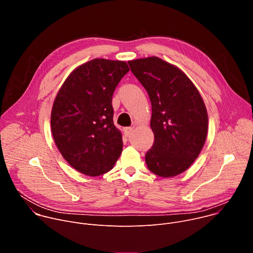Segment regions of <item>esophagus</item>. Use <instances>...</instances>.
Wrapping results in <instances>:
<instances>
[{"instance_id":"obj_1","label":"esophagus","mask_w":253,"mask_h":253,"mask_svg":"<svg viewBox=\"0 0 253 253\" xmlns=\"http://www.w3.org/2000/svg\"><path fill=\"white\" fill-rule=\"evenodd\" d=\"M132 130H133L132 127H125V128H124V133H125V135H126V136H129V135L131 134Z\"/></svg>"}]
</instances>
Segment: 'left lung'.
Masks as SVG:
<instances>
[{
  "instance_id": "1",
  "label": "left lung",
  "mask_w": 253,
  "mask_h": 253,
  "mask_svg": "<svg viewBox=\"0 0 253 253\" xmlns=\"http://www.w3.org/2000/svg\"><path fill=\"white\" fill-rule=\"evenodd\" d=\"M128 64L152 106L154 144L145 155L148 169L160 177L184 172L200 154L207 137L208 115L200 93L183 71L158 57Z\"/></svg>"
}]
</instances>
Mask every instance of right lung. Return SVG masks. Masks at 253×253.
<instances>
[{
  "instance_id": "obj_1",
  "label": "right lung",
  "mask_w": 253,
  "mask_h": 253,
  "mask_svg": "<svg viewBox=\"0 0 253 253\" xmlns=\"http://www.w3.org/2000/svg\"><path fill=\"white\" fill-rule=\"evenodd\" d=\"M124 61L93 59L77 67L61 86L51 112V130L64 159L77 171H110L123 148L113 123L112 96L128 73Z\"/></svg>"
}]
</instances>
